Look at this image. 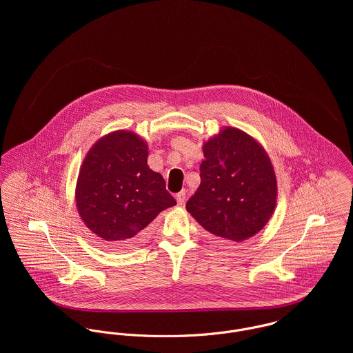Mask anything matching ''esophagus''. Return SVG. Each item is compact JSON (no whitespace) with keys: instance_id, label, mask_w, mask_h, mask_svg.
<instances>
[{"instance_id":"obj_1","label":"esophagus","mask_w":353,"mask_h":353,"mask_svg":"<svg viewBox=\"0 0 353 353\" xmlns=\"http://www.w3.org/2000/svg\"><path fill=\"white\" fill-rule=\"evenodd\" d=\"M176 201H178V205H183L185 203V201H186V192L185 190H182V192H179L176 194Z\"/></svg>"}]
</instances>
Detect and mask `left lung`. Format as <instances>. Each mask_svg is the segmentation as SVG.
<instances>
[{
	"instance_id": "left-lung-1",
	"label": "left lung",
	"mask_w": 353,
	"mask_h": 353,
	"mask_svg": "<svg viewBox=\"0 0 353 353\" xmlns=\"http://www.w3.org/2000/svg\"><path fill=\"white\" fill-rule=\"evenodd\" d=\"M203 156L201 183L186 209L221 241H246L276 206V175L266 152L245 132L225 128L205 143Z\"/></svg>"
}]
</instances>
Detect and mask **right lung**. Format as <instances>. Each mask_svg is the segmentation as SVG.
<instances>
[{
    "mask_svg": "<svg viewBox=\"0 0 353 353\" xmlns=\"http://www.w3.org/2000/svg\"><path fill=\"white\" fill-rule=\"evenodd\" d=\"M147 157L144 140L119 130L99 140L84 159L76 203L85 225L101 239L133 245L161 210L176 203Z\"/></svg>",
    "mask_w": 353,
    "mask_h": 353,
    "instance_id": "add662e5",
    "label": "right lung"
}]
</instances>
